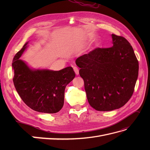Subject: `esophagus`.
<instances>
[{
	"label": "esophagus",
	"instance_id": "esophagus-1",
	"mask_svg": "<svg viewBox=\"0 0 150 150\" xmlns=\"http://www.w3.org/2000/svg\"><path fill=\"white\" fill-rule=\"evenodd\" d=\"M73 69H74V71L75 72L76 74V75H78L79 74V69H78V67H76V66H73Z\"/></svg>",
	"mask_w": 150,
	"mask_h": 150
}]
</instances>
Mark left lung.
Here are the masks:
<instances>
[{"instance_id": "obj_1", "label": "left lung", "mask_w": 150, "mask_h": 150, "mask_svg": "<svg viewBox=\"0 0 150 150\" xmlns=\"http://www.w3.org/2000/svg\"><path fill=\"white\" fill-rule=\"evenodd\" d=\"M112 46L96 48L76 59L90 106L99 111L123 106L133 93L138 61L125 38L111 34Z\"/></svg>"}]
</instances>
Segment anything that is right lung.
Masks as SVG:
<instances>
[{
  "instance_id": "1",
  "label": "right lung",
  "mask_w": 150,
  "mask_h": 150,
  "mask_svg": "<svg viewBox=\"0 0 150 150\" xmlns=\"http://www.w3.org/2000/svg\"><path fill=\"white\" fill-rule=\"evenodd\" d=\"M27 42L12 61L13 84L26 105L35 111L56 113L64 105L66 86L74 78L71 66L59 71L31 67L21 59L29 47Z\"/></svg>"
}]
</instances>
